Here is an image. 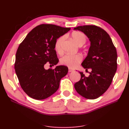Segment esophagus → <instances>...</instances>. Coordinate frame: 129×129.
<instances>
[{
	"instance_id": "obj_1",
	"label": "esophagus",
	"mask_w": 129,
	"mask_h": 129,
	"mask_svg": "<svg viewBox=\"0 0 129 129\" xmlns=\"http://www.w3.org/2000/svg\"><path fill=\"white\" fill-rule=\"evenodd\" d=\"M73 71H74L73 69H71V68H69V69H68V72H73Z\"/></svg>"
}]
</instances>
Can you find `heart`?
Segmentation results:
<instances>
[{
    "label": "heart",
    "instance_id": "b5f03b06",
    "mask_svg": "<svg viewBox=\"0 0 129 129\" xmlns=\"http://www.w3.org/2000/svg\"><path fill=\"white\" fill-rule=\"evenodd\" d=\"M72 37L73 40L79 46H82L86 42V36L82 32L75 31L72 33ZM64 40V37L62 36L56 40L54 45V48L57 53H61L62 50V45ZM82 56L80 55H65L60 58V63L67 66L69 68H74L82 61Z\"/></svg>",
    "mask_w": 129,
    "mask_h": 129
}]
</instances>
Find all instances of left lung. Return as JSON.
<instances>
[{"label": "left lung", "instance_id": "obj_1", "mask_svg": "<svg viewBox=\"0 0 129 129\" xmlns=\"http://www.w3.org/2000/svg\"><path fill=\"white\" fill-rule=\"evenodd\" d=\"M74 30L81 31L89 39L90 46L81 65L85 71L91 69L88 77L79 72L81 79L74 87L84 98L96 99L107 90L112 82L117 67L116 49L109 35L98 26H78Z\"/></svg>", "mask_w": 129, "mask_h": 129}]
</instances>
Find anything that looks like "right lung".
<instances>
[{
    "mask_svg": "<svg viewBox=\"0 0 129 129\" xmlns=\"http://www.w3.org/2000/svg\"><path fill=\"white\" fill-rule=\"evenodd\" d=\"M70 29L52 24L39 25L19 45L15 71L23 90L31 98L41 100L52 95L59 88L61 78L67 74L66 66L46 70L44 66L47 62L53 66L57 64L55 42Z\"/></svg>",
    "mask_w": 129,
    "mask_h": 129,
    "instance_id": "right-lung-1",
    "label": "right lung"
}]
</instances>
